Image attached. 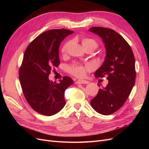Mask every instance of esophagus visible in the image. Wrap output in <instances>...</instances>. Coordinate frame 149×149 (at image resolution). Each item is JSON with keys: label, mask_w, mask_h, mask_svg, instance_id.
<instances>
[{"label": "esophagus", "mask_w": 149, "mask_h": 149, "mask_svg": "<svg viewBox=\"0 0 149 149\" xmlns=\"http://www.w3.org/2000/svg\"><path fill=\"white\" fill-rule=\"evenodd\" d=\"M89 82L88 81H86V80H78L76 81L75 82V83L76 84H88Z\"/></svg>", "instance_id": "1"}]
</instances>
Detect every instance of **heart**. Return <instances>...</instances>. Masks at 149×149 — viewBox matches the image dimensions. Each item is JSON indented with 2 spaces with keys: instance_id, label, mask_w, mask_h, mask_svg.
<instances>
[{
  "instance_id": "obj_1",
  "label": "heart",
  "mask_w": 149,
  "mask_h": 149,
  "mask_svg": "<svg viewBox=\"0 0 149 149\" xmlns=\"http://www.w3.org/2000/svg\"><path fill=\"white\" fill-rule=\"evenodd\" d=\"M81 43L84 49L89 48L91 49L93 51L98 47V43L93 38H90L88 37H84L81 40ZM71 42L68 41L66 42L61 48V53L63 55H66L68 49L71 45ZM90 67L89 66H83L82 65H79L77 64H72L68 66V70L72 74H73L77 77H82L85 74L86 70L89 69Z\"/></svg>"
}]
</instances>
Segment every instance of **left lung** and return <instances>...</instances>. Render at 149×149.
Returning a JSON list of instances; mask_svg holds the SVG:
<instances>
[{
	"label": "left lung",
	"mask_w": 149,
	"mask_h": 149,
	"mask_svg": "<svg viewBox=\"0 0 149 149\" xmlns=\"http://www.w3.org/2000/svg\"><path fill=\"white\" fill-rule=\"evenodd\" d=\"M89 31L102 38L106 48V58L94 76L108 80L106 87L99 89L91 106L98 113L110 115L123 106L136 81L135 58L128 43L111 29L93 26Z\"/></svg>",
	"instance_id": "left-lung-1"
}]
</instances>
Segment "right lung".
Segmentation results:
<instances>
[{"mask_svg":"<svg viewBox=\"0 0 149 149\" xmlns=\"http://www.w3.org/2000/svg\"><path fill=\"white\" fill-rule=\"evenodd\" d=\"M73 33L64 29L45 31L29 44L24 53L19 70L22 91L31 107L42 115L53 116L63 108L65 91L73 83L68 76H64L60 83L48 79L52 69L60 63L61 42Z\"/></svg>","mask_w":149,"mask_h":149,"instance_id":"right-lung-1","label":"right lung"}]
</instances>
